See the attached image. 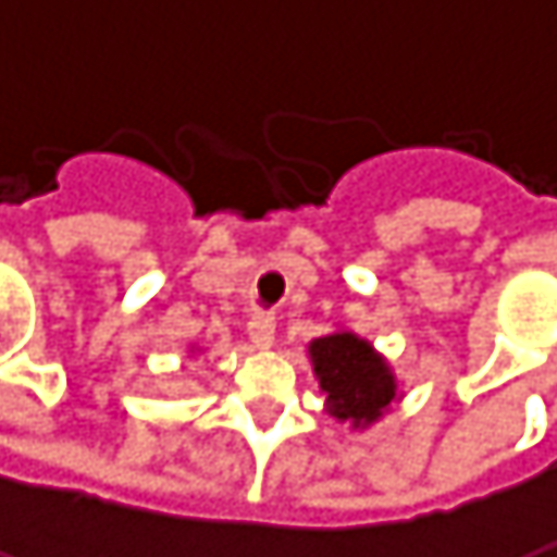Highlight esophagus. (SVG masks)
I'll list each match as a JSON object with an SVG mask.
<instances>
[{"mask_svg": "<svg viewBox=\"0 0 557 557\" xmlns=\"http://www.w3.org/2000/svg\"><path fill=\"white\" fill-rule=\"evenodd\" d=\"M273 334H276V320H273V313L257 310V313L250 317V324H247L250 344L260 347V350H267V347H273Z\"/></svg>", "mask_w": 557, "mask_h": 557, "instance_id": "1", "label": "esophagus"}]
</instances>
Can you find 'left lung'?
Instances as JSON below:
<instances>
[{"instance_id":"1","label":"left lung","mask_w":557,"mask_h":557,"mask_svg":"<svg viewBox=\"0 0 557 557\" xmlns=\"http://www.w3.org/2000/svg\"><path fill=\"white\" fill-rule=\"evenodd\" d=\"M307 357L327 414L350 431L374 428L391 411V404L404 397L387 357L354 331H334L310 341Z\"/></svg>"}]
</instances>
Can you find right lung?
Returning <instances> with one entry per match:
<instances>
[{"instance_id":"right-lung-1","label":"right lung","mask_w":557,"mask_h":557,"mask_svg":"<svg viewBox=\"0 0 557 557\" xmlns=\"http://www.w3.org/2000/svg\"><path fill=\"white\" fill-rule=\"evenodd\" d=\"M189 354H197V347H189Z\"/></svg>"}]
</instances>
